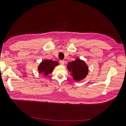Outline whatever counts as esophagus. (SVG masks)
Wrapping results in <instances>:
<instances>
[{
    "label": "esophagus",
    "mask_w": 126,
    "mask_h": 126,
    "mask_svg": "<svg viewBox=\"0 0 126 126\" xmlns=\"http://www.w3.org/2000/svg\"><path fill=\"white\" fill-rule=\"evenodd\" d=\"M60 63L62 64V65H63V64H64V60H60Z\"/></svg>",
    "instance_id": "1"
}]
</instances>
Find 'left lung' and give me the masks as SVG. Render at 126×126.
Returning a JSON list of instances; mask_svg holds the SVG:
<instances>
[{
  "label": "left lung",
  "mask_w": 126,
  "mask_h": 126,
  "mask_svg": "<svg viewBox=\"0 0 126 126\" xmlns=\"http://www.w3.org/2000/svg\"><path fill=\"white\" fill-rule=\"evenodd\" d=\"M67 67L75 81H79L84 79L88 74V67L87 63L84 60L79 58L68 63Z\"/></svg>",
  "instance_id": "left-lung-1"
}]
</instances>
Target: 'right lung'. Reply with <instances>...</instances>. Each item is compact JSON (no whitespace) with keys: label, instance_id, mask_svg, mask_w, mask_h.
Listing matches in <instances>:
<instances>
[{"label":"right lung","instance_id":"add662e5","mask_svg":"<svg viewBox=\"0 0 126 126\" xmlns=\"http://www.w3.org/2000/svg\"><path fill=\"white\" fill-rule=\"evenodd\" d=\"M59 63L57 61L46 59L42 61L39 64L37 69L39 73L45 76H47L52 73L55 67L58 65Z\"/></svg>","mask_w":126,"mask_h":126}]
</instances>
